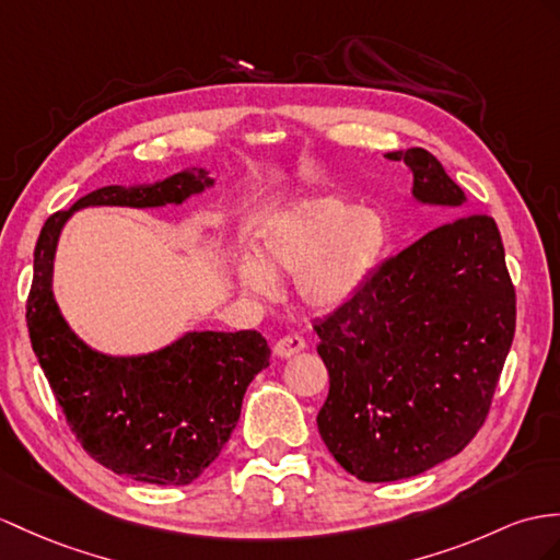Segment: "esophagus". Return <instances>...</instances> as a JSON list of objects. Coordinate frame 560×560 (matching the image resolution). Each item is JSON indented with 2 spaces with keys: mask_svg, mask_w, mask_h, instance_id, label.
I'll return each instance as SVG.
<instances>
[{
  "mask_svg": "<svg viewBox=\"0 0 560 560\" xmlns=\"http://www.w3.org/2000/svg\"><path fill=\"white\" fill-rule=\"evenodd\" d=\"M306 342L299 335H284L280 337L276 347H272V353H276L278 359H290V357H296L299 351H304Z\"/></svg>",
  "mask_w": 560,
  "mask_h": 560,
  "instance_id": "obj_1",
  "label": "esophagus"
}]
</instances>
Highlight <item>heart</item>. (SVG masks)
Masks as SVG:
<instances>
[{
  "label": "heart",
  "instance_id": "b5f03b06",
  "mask_svg": "<svg viewBox=\"0 0 560 560\" xmlns=\"http://www.w3.org/2000/svg\"><path fill=\"white\" fill-rule=\"evenodd\" d=\"M387 249L383 215L339 197L299 201L266 225L256 258H242L240 282L270 296L278 276H296V294L311 308L332 311L349 304Z\"/></svg>",
  "mask_w": 560,
  "mask_h": 560
}]
</instances>
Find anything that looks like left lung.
Wrapping results in <instances>:
<instances>
[{
    "label": "left lung",
    "instance_id": "obj_1",
    "mask_svg": "<svg viewBox=\"0 0 560 560\" xmlns=\"http://www.w3.org/2000/svg\"><path fill=\"white\" fill-rule=\"evenodd\" d=\"M385 156L411 168L418 201L466 211L428 149ZM313 330L330 375L318 430L339 466L394 482L456 456L482 428L515 332L494 218L464 213L430 230Z\"/></svg>",
    "mask_w": 560,
    "mask_h": 560
}]
</instances>
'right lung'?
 Here are the masks:
<instances>
[{"label": "right lung", "instance_id": "obj_1", "mask_svg": "<svg viewBox=\"0 0 560 560\" xmlns=\"http://www.w3.org/2000/svg\"><path fill=\"white\" fill-rule=\"evenodd\" d=\"M213 180L203 168L154 185H108L47 218L35 244L25 304L31 345L66 422L85 452L116 475L149 485H189L233 434L252 380L270 349L256 330L187 332L142 357L90 349L54 302L51 272L61 228L85 207L152 209L183 203Z\"/></svg>", "mask_w": 560, "mask_h": 560}]
</instances>
